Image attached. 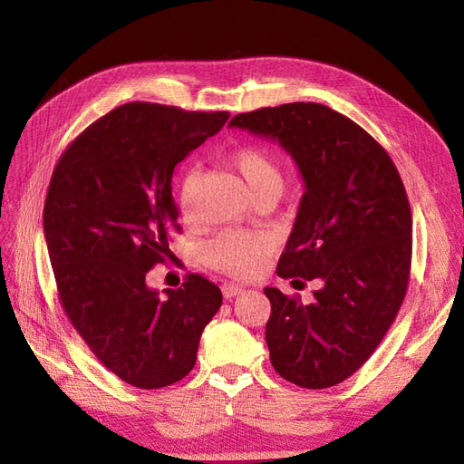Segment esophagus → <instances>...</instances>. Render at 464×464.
Returning <instances> with one entry per match:
<instances>
[{"label": "esophagus", "instance_id": "34e87169", "mask_svg": "<svg viewBox=\"0 0 464 464\" xmlns=\"http://www.w3.org/2000/svg\"><path fill=\"white\" fill-rule=\"evenodd\" d=\"M242 292H244V288L234 285V283H224V285H222V294H224V298H227V300L236 298L237 294H242Z\"/></svg>", "mask_w": 464, "mask_h": 464}]
</instances>
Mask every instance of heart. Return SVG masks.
<instances>
[{"label": "heart", "instance_id": "1", "mask_svg": "<svg viewBox=\"0 0 464 464\" xmlns=\"http://www.w3.org/2000/svg\"><path fill=\"white\" fill-rule=\"evenodd\" d=\"M228 164L234 168V172L242 176L247 189L256 199L265 191L283 189V172H280L278 162L263 147H236L230 152ZM195 189H198V178L193 174L181 181L179 205L186 218L193 217ZM271 251L273 240L263 232L228 230L215 237L213 242H208L201 251V257L208 266H213L217 271L244 278L259 273L266 257L271 256Z\"/></svg>", "mask_w": 464, "mask_h": 464}]
</instances>
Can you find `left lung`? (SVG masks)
Here are the masks:
<instances>
[{
  "instance_id": "left-lung-1",
  "label": "left lung",
  "mask_w": 464,
  "mask_h": 464,
  "mask_svg": "<svg viewBox=\"0 0 464 464\" xmlns=\"http://www.w3.org/2000/svg\"><path fill=\"white\" fill-rule=\"evenodd\" d=\"M280 143L305 191L276 275L319 280L312 304L265 288V341L280 377L325 389L360 370L383 341L409 288L412 215L387 150L329 106L290 102L232 118Z\"/></svg>"
}]
</instances>
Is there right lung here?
<instances>
[{"instance_id": "add662e5", "label": "right lung", "mask_w": 464, "mask_h": 464, "mask_svg": "<svg viewBox=\"0 0 464 464\" xmlns=\"http://www.w3.org/2000/svg\"><path fill=\"white\" fill-rule=\"evenodd\" d=\"M228 118L130 102L89 125L53 168L44 236L62 307L92 354L133 387L184 379L222 304L201 275L162 294L145 276L170 257L168 240L179 232L176 164Z\"/></svg>"}]
</instances>
